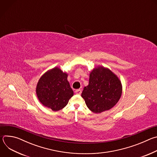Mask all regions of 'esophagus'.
<instances>
[{
    "label": "esophagus",
    "mask_w": 157,
    "mask_h": 157,
    "mask_svg": "<svg viewBox=\"0 0 157 157\" xmlns=\"http://www.w3.org/2000/svg\"><path fill=\"white\" fill-rule=\"evenodd\" d=\"M81 93H82V91H81V89H76V90L75 91V93L76 94H81Z\"/></svg>",
    "instance_id": "34e87169"
}]
</instances>
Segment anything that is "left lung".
Returning <instances> with one entry per match:
<instances>
[{"label": "left lung", "mask_w": 157, "mask_h": 157, "mask_svg": "<svg viewBox=\"0 0 157 157\" xmlns=\"http://www.w3.org/2000/svg\"><path fill=\"white\" fill-rule=\"evenodd\" d=\"M122 87L117 76L110 70L99 66L89 75V85L81 94L87 107L94 113L113 107L122 95Z\"/></svg>", "instance_id": "obj_1"}]
</instances>
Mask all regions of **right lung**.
<instances>
[{"mask_svg":"<svg viewBox=\"0 0 157 157\" xmlns=\"http://www.w3.org/2000/svg\"><path fill=\"white\" fill-rule=\"evenodd\" d=\"M68 75L55 68L44 73L39 79L36 93L40 102L53 111L64 108L74 93L67 80Z\"/></svg>","mask_w":157,"mask_h":157,"instance_id":"1","label":"right lung"}]
</instances>
